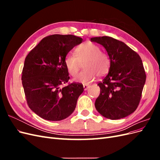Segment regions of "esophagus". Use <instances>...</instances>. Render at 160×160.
Instances as JSON below:
<instances>
[{
  "mask_svg": "<svg viewBox=\"0 0 160 160\" xmlns=\"http://www.w3.org/2000/svg\"><path fill=\"white\" fill-rule=\"evenodd\" d=\"M89 86L90 85H89L88 84H83V89H84V90L86 91L87 89H88L89 88Z\"/></svg>",
  "mask_w": 160,
  "mask_h": 160,
  "instance_id": "obj_1",
  "label": "esophagus"
}]
</instances>
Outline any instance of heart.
Instances as JSON below:
<instances>
[{"label": "heart", "mask_w": 160, "mask_h": 160, "mask_svg": "<svg viewBox=\"0 0 160 160\" xmlns=\"http://www.w3.org/2000/svg\"><path fill=\"white\" fill-rule=\"evenodd\" d=\"M101 48L95 43L86 42L75 49V56L67 55L65 65L67 72L75 77L84 62V70L76 77L75 81L83 83L93 81L97 76H103L108 72L110 60L108 55L101 51Z\"/></svg>", "instance_id": "1"}]
</instances>
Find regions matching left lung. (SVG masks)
Here are the masks:
<instances>
[{
  "mask_svg": "<svg viewBox=\"0 0 160 160\" xmlns=\"http://www.w3.org/2000/svg\"><path fill=\"white\" fill-rule=\"evenodd\" d=\"M91 41L103 45L110 59L109 72L98 84L100 94L95 100V108L110 119L127 117L138 108L146 83L141 57L123 42L112 37H93Z\"/></svg>",
  "mask_w": 160,
  "mask_h": 160,
  "instance_id": "1",
  "label": "left lung"
}]
</instances>
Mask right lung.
<instances>
[{
  "mask_svg": "<svg viewBox=\"0 0 160 160\" xmlns=\"http://www.w3.org/2000/svg\"><path fill=\"white\" fill-rule=\"evenodd\" d=\"M82 41L83 38L72 35H49L26 57L22 84L28 106L41 118L60 121L74 111L84 89L81 83H68L70 77L64 61Z\"/></svg>",
  "mask_w": 160,
  "mask_h": 160,
  "instance_id": "add662e5",
  "label": "right lung"
}]
</instances>
